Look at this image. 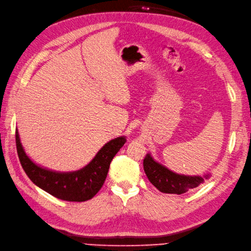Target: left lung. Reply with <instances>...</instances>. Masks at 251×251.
Returning a JSON list of instances; mask_svg holds the SVG:
<instances>
[{"label":"left lung","mask_w":251,"mask_h":251,"mask_svg":"<svg viewBox=\"0 0 251 251\" xmlns=\"http://www.w3.org/2000/svg\"><path fill=\"white\" fill-rule=\"evenodd\" d=\"M144 171L146 173L149 181L163 193L182 194L199 187L207 179L209 175L204 176H187L176 174L164 165L158 163L152 159L150 153H147L144 159Z\"/></svg>","instance_id":"1"}]
</instances>
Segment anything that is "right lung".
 <instances>
[{"mask_svg": "<svg viewBox=\"0 0 251 251\" xmlns=\"http://www.w3.org/2000/svg\"><path fill=\"white\" fill-rule=\"evenodd\" d=\"M126 142L125 136L105 144L90 163L75 172H54L35 164L27 157L16 130L17 152L27 177L44 191L69 202H85L92 199L106 179L111 160Z\"/></svg>", "mask_w": 251, "mask_h": 251, "instance_id": "add662e5", "label": "right lung"}]
</instances>
